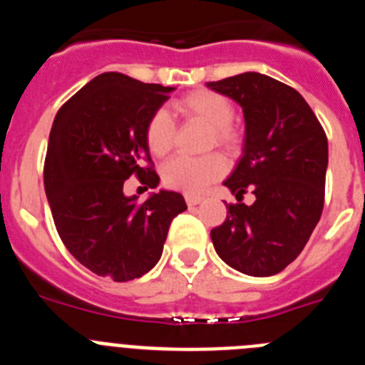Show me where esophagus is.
I'll return each instance as SVG.
<instances>
[{"mask_svg":"<svg viewBox=\"0 0 365 365\" xmlns=\"http://www.w3.org/2000/svg\"><path fill=\"white\" fill-rule=\"evenodd\" d=\"M185 199H186V205L195 206V205H199V202H202V199L205 197H201V195H192V193H186Z\"/></svg>","mask_w":365,"mask_h":365,"instance_id":"esophagus-1","label":"esophagus"}]
</instances>
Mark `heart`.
Returning a JSON list of instances; mask_svg holds the SVG:
<instances>
[{
  "instance_id": "b5f03b06",
  "label": "heart",
  "mask_w": 365,
  "mask_h": 365,
  "mask_svg": "<svg viewBox=\"0 0 365 365\" xmlns=\"http://www.w3.org/2000/svg\"><path fill=\"white\" fill-rule=\"evenodd\" d=\"M173 108L182 117L193 118L210 128L208 146H219L222 150H240L241 135L234 128V106L227 96L214 91H192L173 102ZM146 146L157 157H164L172 151L175 144V125L172 117L164 109H157L148 118L144 130ZM228 170L225 157L219 153L205 155V157H186L179 155L168 160L163 166V182L172 190L185 193H201L208 185L221 179Z\"/></svg>"
}]
</instances>
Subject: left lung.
Wrapping results in <instances>:
<instances>
[{"label":"left lung","instance_id":"8db88e82","mask_svg":"<svg viewBox=\"0 0 365 365\" xmlns=\"http://www.w3.org/2000/svg\"><path fill=\"white\" fill-rule=\"evenodd\" d=\"M243 108L245 155L225 186L237 202L212 228L215 252L248 276H272L299 256L322 217L327 135L294 87L259 73L208 82ZM250 189L257 201L241 203Z\"/></svg>","mask_w":365,"mask_h":365}]
</instances>
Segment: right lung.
I'll list each match as a JSON object with an SVG mask.
<instances>
[{"label": "right lung", "mask_w": 365, "mask_h": 365, "mask_svg": "<svg viewBox=\"0 0 365 365\" xmlns=\"http://www.w3.org/2000/svg\"><path fill=\"white\" fill-rule=\"evenodd\" d=\"M173 87L102 73L56 113L43 185L58 235L86 269L131 282L157 265L185 197L160 190L148 201L125 197L124 180L159 185L144 138L148 118Z\"/></svg>", "instance_id": "right-lung-1"}]
</instances>
